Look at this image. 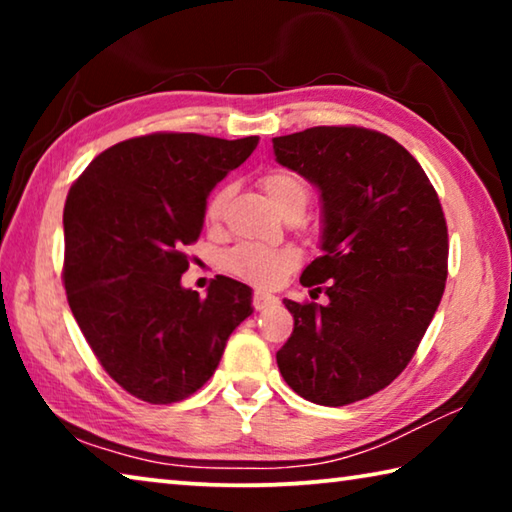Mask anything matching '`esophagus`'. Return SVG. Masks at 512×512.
<instances>
[{
  "label": "esophagus",
  "instance_id": "1",
  "mask_svg": "<svg viewBox=\"0 0 512 512\" xmlns=\"http://www.w3.org/2000/svg\"><path fill=\"white\" fill-rule=\"evenodd\" d=\"M277 302V298L273 293H266V291H255L253 293V307L255 309H266V307H273Z\"/></svg>",
  "mask_w": 512,
  "mask_h": 512
}]
</instances>
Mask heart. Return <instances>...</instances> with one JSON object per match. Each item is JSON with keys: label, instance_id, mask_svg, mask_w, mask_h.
I'll return each instance as SVG.
<instances>
[{"label": "heart", "instance_id": "heart-1", "mask_svg": "<svg viewBox=\"0 0 512 512\" xmlns=\"http://www.w3.org/2000/svg\"><path fill=\"white\" fill-rule=\"evenodd\" d=\"M259 187L264 189L268 201L280 212L284 219L300 216L307 212L311 201V189L307 180H302L298 173L287 169L266 171L259 178ZM230 198V187L223 185L207 198L205 219L210 223H219ZM298 264V255L287 248H266L255 244L235 246L223 255L221 266L225 273L237 277L241 282L255 284V287H275L277 282Z\"/></svg>", "mask_w": 512, "mask_h": 512}]
</instances>
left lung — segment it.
<instances>
[{"instance_id":"8db88e82","label":"left lung","mask_w":512,"mask_h":512,"mask_svg":"<svg viewBox=\"0 0 512 512\" xmlns=\"http://www.w3.org/2000/svg\"><path fill=\"white\" fill-rule=\"evenodd\" d=\"M273 149L320 189L323 255L300 284L329 298L284 300L293 332L277 368L314 404L366 400L409 366L443 298V205L418 160L370 128L314 126L275 137Z\"/></svg>"}]
</instances>
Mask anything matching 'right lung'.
<instances>
[{"mask_svg":"<svg viewBox=\"0 0 512 512\" xmlns=\"http://www.w3.org/2000/svg\"><path fill=\"white\" fill-rule=\"evenodd\" d=\"M259 137L151 133L94 158L65 201L63 284L103 370L149 404L194 395L228 336L253 314L250 289L216 275L207 296L180 287L214 185Z\"/></svg>","mask_w":512,"mask_h":512,"instance_id":"right-lung-1","label":"right lung"}]
</instances>
